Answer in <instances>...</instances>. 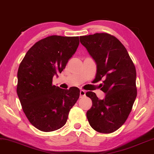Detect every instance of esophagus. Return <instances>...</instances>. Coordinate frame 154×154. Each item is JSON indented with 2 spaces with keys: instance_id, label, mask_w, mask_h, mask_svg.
<instances>
[{
  "instance_id": "esophagus-1",
  "label": "esophagus",
  "mask_w": 154,
  "mask_h": 154,
  "mask_svg": "<svg viewBox=\"0 0 154 154\" xmlns=\"http://www.w3.org/2000/svg\"><path fill=\"white\" fill-rule=\"evenodd\" d=\"M79 94H80V97H85V95H86V92H85V91H84V90H81L80 91V93H79Z\"/></svg>"
}]
</instances>
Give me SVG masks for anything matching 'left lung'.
Segmentation results:
<instances>
[{
  "label": "left lung",
  "instance_id": "left-lung-1",
  "mask_svg": "<svg viewBox=\"0 0 154 154\" xmlns=\"http://www.w3.org/2000/svg\"><path fill=\"white\" fill-rule=\"evenodd\" d=\"M79 39L97 66L94 82L103 80L101 90L106 94L100 100L93 92L86 93L93 102L87 119L97 131L113 133L127 120L136 98V68L127 49L115 36L96 33Z\"/></svg>",
  "mask_w": 154,
  "mask_h": 154
}]
</instances>
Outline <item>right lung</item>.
<instances>
[{
    "instance_id": "add662e5",
    "label": "right lung",
    "mask_w": 154,
    "mask_h": 154,
    "mask_svg": "<svg viewBox=\"0 0 154 154\" xmlns=\"http://www.w3.org/2000/svg\"><path fill=\"white\" fill-rule=\"evenodd\" d=\"M79 44V36H50L36 42L24 57L18 70L17 95L32 125L45 132L65 125L79 89H62L52 85Z\"/></svg>"
}]
</instances>
